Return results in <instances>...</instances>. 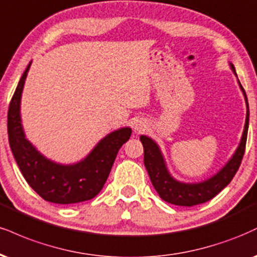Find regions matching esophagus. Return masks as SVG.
Listing matches in <instances>:
<instances>
[{
	"label": "esophagus",
	"instance_id": "esophagus-1",
	"mask_svg": "<svg viewBox=\"0 0 257 257\" xmlns=\"http://www.w3.org/2000/svg\"><path fill=\"white\" fill-rule=\"evenodd\" d=\"M146 126H147L146 122H144V120H141V119H138L137 122H135V124H134V129L137 132H141V131H144Z\"/></svg>",
	"mask_w": 257,
	"mask_h": 257
}]
</instances>
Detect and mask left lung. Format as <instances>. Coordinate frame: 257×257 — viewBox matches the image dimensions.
<instances>
[{
	"label": "left lung",
	"instance_id": "obj_1",
	"mask_svg": "<svg viewBox=\"0 0 257 257\" xmlns=\"http://www.w3.org/2000/svg\"><path fill=\"white\" fill-rule=\"evenodd\" d=\"M230 68L234 73V75L237 76L232 63H230ZM238 85L242 89L246 105V117L244 131L242 138H240L239 145H238L237 150L234 151L233 156L212 177L207 178L202 182H197V183H184V182L177 181L169 172L165 159H164V156L158 144L151 138L146 137V135H141L140 137L142 146H144L145 166H146L154 189L157 190V193L159 194V196L164 201L177 206L191 207L200 205V203L207 202V201L213 199L232 181L237 170L239 169L240 163H242L249 128L248 99H246L245 91H244L242 85H240L239 80H238Z\"/></svg>",
	"mask_w": 257,
	"mask_h": 257
}]
</instances>
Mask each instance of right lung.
<instances>
[{
	"instance_id": "1",
	"label": "right lung",
	"mask_w": 257,
	"mask_h": 257,
	"mask_svg": "<svg viewBox=\"0 0 257 257\" xmlns=\"http://www.w3.org/2000/svg\"><path fill=\"white\" fill-rule=\"evenodd\" d=\"M31 62L21 76L8 110L9 146L21 174L30 187L45 201L60 205L93 199L103 189L118 150L129 140V126L111 132L82 160L60 164L48 159L26 139L21 123V94Z\"/></svg>"
}]
</instances>
